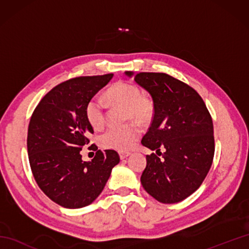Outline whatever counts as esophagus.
Instances as JSON below:
<instances>
[{
	"label": "esophagus",
	"instance_id": "34e87169",
	"mask_svg": "<svg viewBox=\"0 0 249 249\" xmlns=\"http://www.w3.org/2000/svg\"><path fill=\"white\" fill-rule=\"evenodd\" d=\"M119 154H120L121 160H125V158H127L130 155V153L129 152H120Z\"/></svg>",
	"mask_w": 249,
	"mask_h": 249
}]
</instances>
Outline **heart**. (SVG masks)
I'll list each match as a JSON object with an SVG mask.
<instances>
[{
    "label": "heart",
    "instance_id": "obj_1",
    "mask_svg": "<svg viewBox=\"0 0 249 249\" xmlns=\"http://www.w3.org/2000/svg\"><path fill=\"white\" fill-rule=\"evenodd\" d=\"M107 99L114 106L127 108L128 118L140 123H149L154 116V104L142 96L139 87L126 81H119L107 91ZM84 114L94 129L103 127L106 120V107L102 97L93 96L84 107ZM141 135V128L137 123H130L122 127H110L100 135L99 142L104 149L125 152L130 150Z\"/></svg>",
    "mask_w": 249,
    "mask_h": 249
}]
</instances>
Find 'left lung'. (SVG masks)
<instances>
[{
	"instance_id": "1",
	"label": "left lung",
	"mask_w": 249,
	"mask_h": 249,
	"mask_svg": "<svg viewBox=\"0 0 249 249\" xmlns=\"http://www.w3.org/2000/svg\"><path fill=\"white\" fill-rule=\"evenodd\" d=\"M134 78L151 94L155 108L141 143L158 155H146L141 184L160 202H179L200 187L212 166V116L196 89L168 73L139 72Z\"/></svg>"
}]
</instances>
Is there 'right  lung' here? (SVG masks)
<instances>
[{
    "instance_id": "right-lung-1",
    "label": "right lung",
    "mask_w": 249,
    "mask_h": 249,
    "mask_svg": "<svg viewBox=\"0 0 249 249\" xmlns=\"http://www.w3.org/2000/svg\"><path fill=\"white\" fill-rule=\"evenodd\" d=\"M113 73L77 77L57 84L36 106L28 129L32 173L46 196L66 209L91 204L103 192L112 168L120 162L114 150H97L92 161L80 151L89 143L93 127L84 114L88 100Z\"/></svg>"
}]
</instances>
